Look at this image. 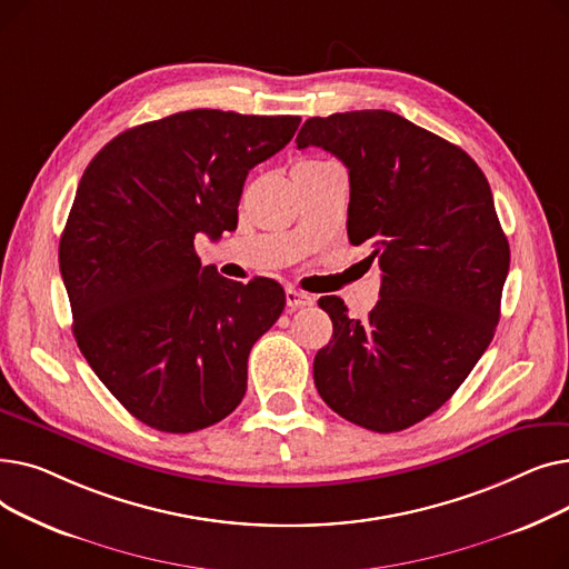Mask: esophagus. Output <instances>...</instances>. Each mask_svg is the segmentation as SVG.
<instances>
[{"label":"esophagus","mask_w":569,"mask_h":569,"mask_svg":"<svg viewBox=\"0 0 569 569\" xmlns=\"http://www.w3.org/2000/svg\"><path fill=\"white\" fill-rule=\"evenodd\" d=\"M286 305H288L290 311L292 309H302V307H311L313 305V297L307 295V292L295 290V288H288L286 290Z\"/></svg>","instance_id":"esophagus-1"}]
</instances>
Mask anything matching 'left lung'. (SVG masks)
I'll return each instance as SVG.
<instances>
[{
	"instance_id": "obj_1",
	"label": "left lung",
	"mask_w": 569,
	"mask_h": 569,
	"mask_svg": "<svg viewBox=\"0 0 569 569\" xmlns=\"http://www.w3.org/2000/svg\"><path fill=\"white\" fill-rule=\"evenodd\" d=\"M297 147H322L350 177L348 239L382 269L367 320L320 297L335 335L313 360L322 401L378 433L436 412L489 348L510 269L485 172L461 147L390 110L311 117Z\"/></svg>"
}]
</instances>
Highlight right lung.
Instances as JSON below:
<instances>
[{
    "label": "right lung",
    "mask_w": 569,
    "mask_h": 569,
    "mask_svg": "<svg viewBox=\"0 0 569 569\" xmlns=\"http://www.w3.org/2000/svg\"><path fill=\"white\" fill-rule=\"evenodd\" d=\"M300 122L187 110L119 133L84 168L59 239L73 337L142 425L191 433L244 399L249 352L286 292L272 279H223L193 239L237 228L249 170Z\"/></svg>",
    "instance_id": "add662e5"
}]
</instances>
